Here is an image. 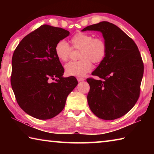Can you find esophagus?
Instances as JSON below:
<instances>
[{
	"label": "esophagus",
	"instance_id": "esophagus-1",
	"mask_svg": "<svg viewBox=\"0 0 154 154\" xmlns=\"http://www.w3.org/2000/svg\"><path fill=\"white\" fill-rule=\"evenodd\" d=\"M77 81H78V82H83V81L85 80V79H83V78H81V77H77Z\"/></svg>",
	"mask_w": 154,
	"mask_h": 154
}]
</instances>
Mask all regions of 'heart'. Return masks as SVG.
<instances>
[{
  "mask_svg": "<svg viewBox=\"0 0 154 154\" xmlns=\"http://www.w3.org/2000/svg\"><path fill=\"white\" fill-rule=\"evenodd\" d=\"M71 42L72 48L80 49L81 60L69 62L65 65V72L69 76H84L92 71L91 61L98 63L102 61L106 55V45L103 38H94L91 34L79 32L72 36ZM54 51L60 60L66 62L69 59L71 48L64 40H61L56 44Z\"/></svg>",
  "mask_w": 154,
  "mask_h": 154,
  "instance_id": "b5f03b06",
  "label": "heart"
}]
</instances>
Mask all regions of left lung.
<instances>
[{"instance_id": "8db88e82", "label": "left lung", "mask_w": 154, "mask_h": 154, "mask_svg": "<svg viewBox=\"0 0 154 154\" xmlns=\"http://www.w3.org/2000/svg\"><path fill=\"white\" fill-rule=\"evenodd\" d=\"M103 34L106 52L92 75L100 79H87L90 86L87 99L92 113L105 120L121 118L136 104L143 76V63L134 41L109 22L88 26L82 31Z\"/></svg>"}]
</instances>
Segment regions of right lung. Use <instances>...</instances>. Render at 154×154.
<instances>
[{"mask_svg":"<svg viewBox=\"0 0 154 154\" xmlns=\"http://www.w3.org/2000/svg\"><path fill=\"white\" fill-rule=\"evenodd\" d=\"M69 34L43 25L26 36L14 51L11 87L21 109L33 118L48 119L58 115L77 86L75 77H63L64 68L54 51L56 44Z\"/></svg>","mask_w":154,"mask_h":154,"instance_id":"1","label":"right lung"}]
</instances>
